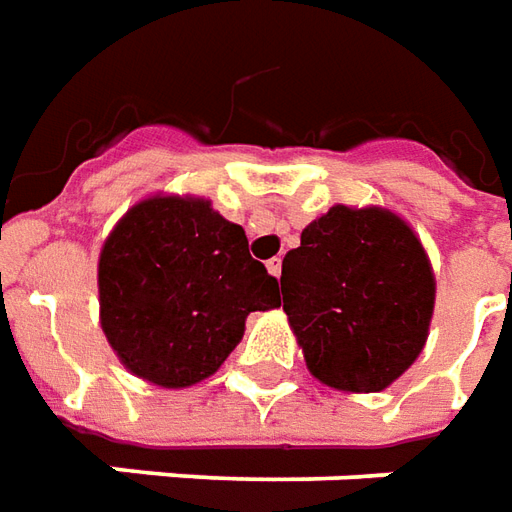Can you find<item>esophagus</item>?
<instances>
[{
	"instance_id": "1",
	"label": "esophagus",
	"mask_w": 512,
	"mask_h": 512,
	"mask_svg": "<svg viewBox=\"0 0 512 512\" xmlns=\"http://www.w3.org/2000/svg\"><path fill=\"white\" fill-rule=\"evenodd\" d=\"M267 270H270V275H275V278H281V259H278V256L270 259V262H267Z\"/></svg>"
}]
</instances>
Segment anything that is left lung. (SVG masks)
<instances>
[{
  "label": "left lung",
  "instance_id": "8db88e82",
  "mask_svg": "<svg viewBox=\"0 0 512 512\" xmlns=\"http://www.w3.org/2000/svg\"><path fill=\"white\" fill-rule=\"evenodd\" d=\"M281 292L308 372L331 389L372 394L389 389L424 350L436 275L397 212L336 204L284 256Z\"/></svg>",
  "mask_w": 512,
  "mask_h": 512
}]
</instances>
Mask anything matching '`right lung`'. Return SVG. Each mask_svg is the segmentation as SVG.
Masks as SVG:
<instances>
[{
    "mask_svg": "<svg viewBox=\"0 0 512 512\" xmlns=\"http://www.w3.org/2000/svg\"><path fill=\"white\" fill-rule=\"evenodd\" d=\"M278 306V281L248 253L242 226L201 195H148L101 245V331L134 378L159 389L215 375L250 311Z\"/></svg>",
    "mask_w": 512,
    "mask_h": 512,
    "instance_id": "1",
    "label": "right lung"
}]
</instances>
